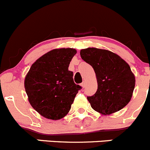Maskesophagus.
Masks as SVG:
<instances>
[{"label":"esophagus","instance_id":"esophagus-1","mask_svg":"<svg viewBox=\"0 0 150 150\" xmlns=\"http://www.w3.org/2000/svg\"><path fill=\"white\" fill-rule=\"evenodd\" d=\"M81 86L83 87V88H84V87L86 86V81H83V82L81 83Z\"/></svg>","mask_w":150,"mask_h":150}]
</instances>
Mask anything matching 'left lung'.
I'll return each instance as SVG.
<instances>
[{
    "label": "left lung",
    "mask_w": 150,
    "mask_h": 150,
    "mask_svg": "<svg viewBox=\"0 0 150 150\" xmlns=\"http://www.w3.org/2000/svg\"><path fill=\"white\" fill-rule=\"evenodd\" d=\"M81 58L91 65L97 80V90L87 97L91 108L104 115L126 106L135 88V76L121 57L109 50L88 47L81 50Z\"/></svg>",
    "instance_id": "obj_1"
}]
</instances>
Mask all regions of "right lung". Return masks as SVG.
Wrapping results in <instances>:
<instances>
[{
    "instance_id": "right-lung-1",
    "label": "right lung",
    "mask_w": 150,
    "mask_h": 150,
    "mask_svg": "<svg viewBox=\"0 0 150 150\" xmlns=\"http://www.w3.org/2000/svg\"><path fill=\"white\" fill-rule=\"evenodd\" d=\"M76 54L72 48L55 49L43 55L30 67L25 88L32 107L44 117L58 120L67 114L81 86L68 69Z\"/></svg>"
}]
</instances>
